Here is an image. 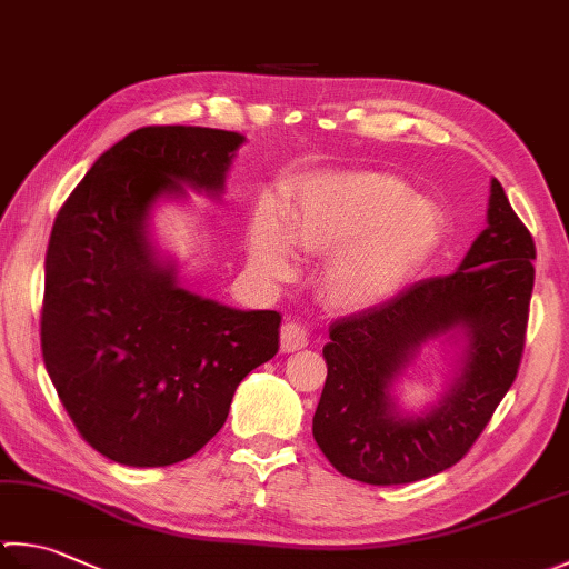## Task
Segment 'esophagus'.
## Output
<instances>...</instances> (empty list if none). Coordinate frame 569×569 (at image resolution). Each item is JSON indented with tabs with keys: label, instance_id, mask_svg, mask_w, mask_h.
<instances>
[{
	"label": "esophagus",
	"instance_id": "obj_1",
	"mask_svg": "<svg viewBox=\"0 0 569 569\" xmlns=\"http://www.w3.org/2000/svg\"><path fill=\"white\" fill-rule=\"evenodd\" d=\"M280 345L282 351H299L307 347V331L302 325H297V321H284L282 331H280Z\"/></svg>",
	"mask_w": 569,
	"mask_h": 569
}]
</instances>
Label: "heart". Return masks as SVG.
I'll return each instance as SVG.
<instances>
[{
	"label": "heart",
	"mask_w": 569,
	"mask_h": 569,
	"mask_svg": "<svg viewBox=\"0 0 569 569\" xmlns=\"http://www.w3.org/2000/svg\"><path fill=\"white\" fill-rule=\"evenodd\" d=\"M443 238V212L383 170H339L299 183L287 222L262 206L250 222V260L272 280L292 274V247L332 252L319 295L339 312L389 302L431 260Z\"/></svg>",
	"instance_id": "1"
}]
</instances>
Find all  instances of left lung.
Listing matches in <instances>:
<instances>
[{"mask_svg": "<svg viewBox=\"0 0 569 569\" xmlns=\"http://www.w3.org/2000/svg\"><path fill=\"white\" fill-rule=\"evenodd\" d=\"M532 260V234L492 178L488 228L456 272L413 282L389 302L329 327L312 433L339 473L369 486H403L468 453L518 377ZM436 338L459 347L457 369L438 402L403 412L395 381Z\"/></svg>", "mask_w": 569, "mask_h": 569, "instance_id": "left-lung-1", "label": "left lung"}]
</instances>
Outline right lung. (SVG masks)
Wrapping results in <instances>:
<instances>
[{
	"mask_svg": "<svg viewBox=\"0 0 569 569\" xmlns=\"http://www.w3.org/2000/svg\"><path fill=\"white\" fill-rule=\"evenodd\" d=\"M244 136L148 126L111 146L63 202L47 250L41 353L83 441L121 466L196 456L234 389L280 349V312L234 309L158 252V202L220 198Z\"/></svg>",
	"mask_w": 569,
	"mask_h": 569,
	"instance_id": "obj_1",
	"label": "right lung"
}]
</instances>
